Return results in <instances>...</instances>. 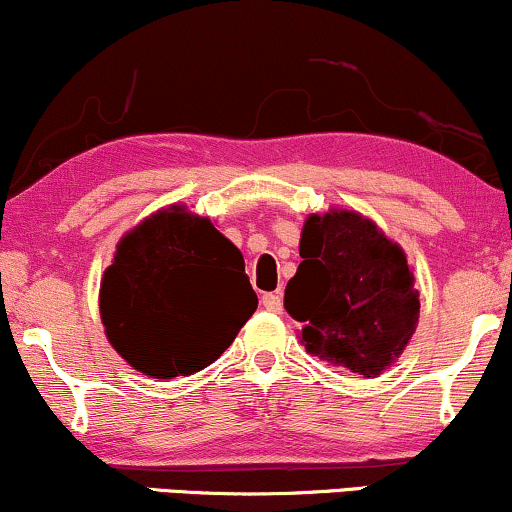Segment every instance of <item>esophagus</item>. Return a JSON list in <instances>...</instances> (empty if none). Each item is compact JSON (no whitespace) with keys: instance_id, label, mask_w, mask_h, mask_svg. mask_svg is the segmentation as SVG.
<instances>
[{"instance_id":"1","label":"esophagus","mask_w":512,"mask_h":512,"mask_svg":"<svg viewBox=\"0 0 512 512\" xmlns=\"http://www.w3.org/2000/svg\"><path fill=\"white\" fill-rule=\"evenodd\" d=\"M263 306H266L268 311H273V314H282V297L278 292L263 294Z\"/></svg>"}]
</instances>
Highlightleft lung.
<instances>
[{
	"label": "left lung",
	"instance_id": "left-lung-1",
	"mask_svg": "<svg viewBox=\"0 0 512 512\" xmlns=\"http://www.w3.org/2000/svg\"><path fill=\"white\" fill-rule=\"evenodd\" d=\"M297 275L285 309L302 323L311 357L376 378L410 345L419 292L402 246L357 210L311 213L299 239Z\"/></svg>",
	"mask_w": 512,
	"mask_h": 512
}]
</instances>
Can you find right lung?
Instances as JSON below:
<instances>
[{"mask_svg": "<svg viewBox=\"0 0 512 512\" xmlns=\"http://www.w3.org/2000/svg\"><path fill=\"white\" fill-rule=\"evenodd\" d=\"M98 302L114 352L143 376L174 378L213 364L258 297L242 251L208 218L172 203L119 239Z\"/></svg>", "mask_w": 512, "mask_h": 512, "instance_id": "1", "label": "right lung"}]
</instances>
